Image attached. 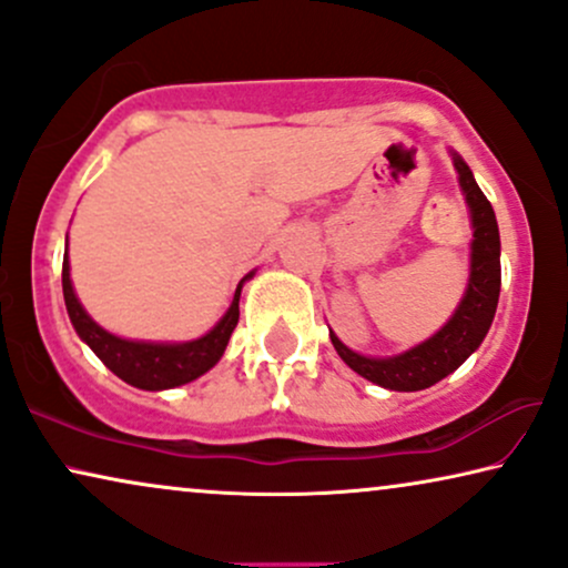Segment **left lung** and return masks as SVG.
<instances>
[{
    "mask_svg": "<svg viewBox=\"0 0 568 568\" xmlns=\"http://www.w3.org/2000/svg\"><path fill=\"white\" fill-rule=\"evenodd\" d=\"M455 169L459 173L467 205L473 215V260H470V283L463 304L452 320L436 332L434 337L420 343L413 351L395 358H366L353 353L332 335V345L339 358L361 374L363 379L379 384V387L395 392H418L434 387L444 376L463 366L467 355L478 351L483 337L488 335L498 306V291H501V241H498L496 215L486 194L475 184L473 171L467 169L463 158L455 155Z\"/></svg>",
    "mask_w": 568,
    "mask_h": 568,
    "instance_id": "1",
    "label": "left lung"
}]
</instances>
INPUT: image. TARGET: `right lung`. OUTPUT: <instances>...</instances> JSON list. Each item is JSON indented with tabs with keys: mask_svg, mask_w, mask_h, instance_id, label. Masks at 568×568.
<instances>
[{
	"mask_svg": "<svg viewBox=\"0 0 568 568\" xmlns=\"http://www.w3.org/2000/svg\"><path fill=\"white\" fill-rule=\"evenodd\" d=\"M252 277V275H246ZM244 277V280H246ZM239 283L233 304L221 322L207 332L205 337L192 339V343H179V345H163V343H134V339H121L111 332L90 320L85 308L80 306L78 296L72 291L70 280V260L64 254L62 264V288H64V304L67 314L78 329V335L85 339L98 358L105 363V368H111L119 379L138 389H171L181 387V384L196 379L221 361V355L229 345L231 332L239 324V298H241V285Z\"/></svg>",
	"mask_w": 568,
	"mask_h": 568,
	"instance_id": "right-lung-1",
	"label": "right lung"
}]
</instances>
